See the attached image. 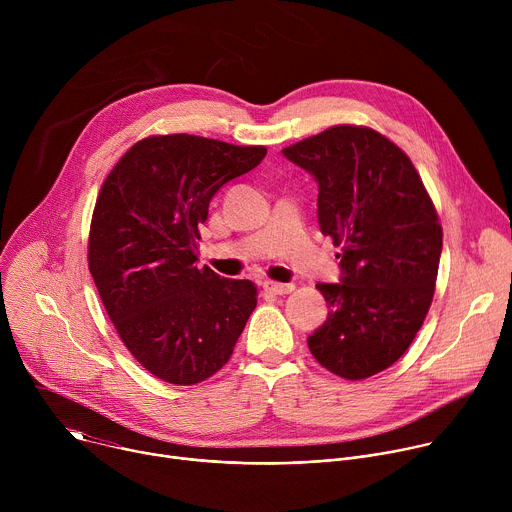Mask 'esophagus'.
Returning <instances> with one entry per match:
<instances>
[{
  "mask_svg": "<svg viewBox=\"0 0 512 512\" xmlns=\"http://www.w3.org/2000/svg\"><path fill=\"white\" fill-rule=\"evenodd\" d=\"M263 289L267 291V294H273V296H285L289 294V291H294V283H277V281H263Z\"/></svg>",
  "mask_w": 512,
  "mask_h": 512,
  "instance_id": "34e87169",
  "label": "esophagus"
}]
</instances>
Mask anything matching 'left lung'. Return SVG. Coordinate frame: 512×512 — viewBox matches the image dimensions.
<instances>
[{
  "instance_id": "obj_1",
  "label": "left lung",
  "mask_w": 512,
  "mask_h": 512,
  "mask_svg": "<svg viewBox=\"0 0 512 512\" xmlns=\"http://www.w3.org/2000/svg\"><path fill=\"white\" fill-rule=\"evenodd\" d=\"M318 182V223L340 247V283L316 287L330 308L308 336L330 373L360 381L397 362L433 300L442 225L407 154L362 125H334L281 150Z\"/></svg>"
}]
</instances>
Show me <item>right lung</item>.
<instances>
[{
    "label": "right lung",
    "mask_w": 512,
    "mask_h": 512,
    "mask_svg": "<svg viewBox=\"0 0 512 512\" xmlns=\"http://www.w3.org/2000/svg\"><path fill=\"white\" fill-rule=\"evenodd\" d=\"M265 154L263 145L152 135L129 148L101 186L89 269L127 350L166 383L196 385L221 371L257 306L253 281L196 261L212 196Z\"/></svg>",
    "instance_id": "right-lung-1"
}]
</instances>
